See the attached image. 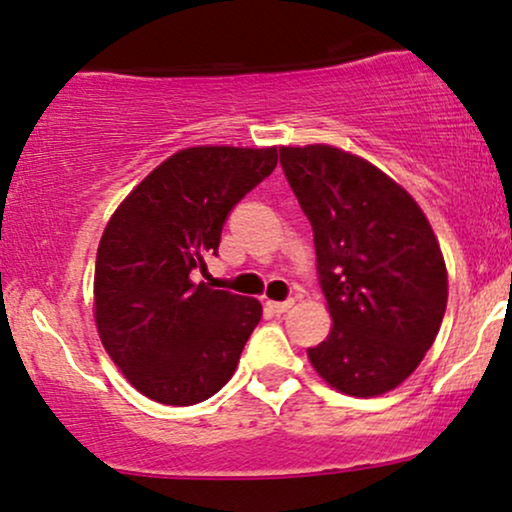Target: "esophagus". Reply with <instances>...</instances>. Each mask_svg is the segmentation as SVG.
Returning <instances> with one entry per match:
<instances>
[{
    "label": "esophagus",
    "instance_id": "34e87169",
    "mask_svg": "<svg viewBox=\"0 0 512 512\" xmlns=\"http://www.w3.org/2000/svg\"><path fill=\"white\" fill-rule=\"evenodd\" d=\"M267 310L274 312V315H283V312H288L293 307V300H283V303H276V300H267Z\"/></svg>",
    "mask_w": 512,
    "mask_h": 512
}]
</instances>
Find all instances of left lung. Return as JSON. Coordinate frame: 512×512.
<instances>
[{"label":"left lung","mask_w":512,"mask_h":512,"mask_svg":"<svg viewBox=\"0 0 512 512\" xmlns=\"http://www.w3.org/2000/svg\"><path fill=\"white\" fill-rule=\"evenodd\" d=\"M279 155L315 233L319 286L334 319L307 357L341 393L381 396L415 372L446 312L448 276L432 226L365 159L329 145Z\"/></svg>","instance_id":"1"}]
</instances>
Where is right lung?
<instances>
[{
  "instance_id": "1",
  "label": "right lung",
  "mask_w": 512,
  "mask_h": 512,
  "mask_svg": "<svg viewBox=\"0 0 512 512\" xmlns=\"http://www.w3.org/2000/svg\"><path fill=\"white\" fill-rule=\"evenodd\" d=\"M276 147H188L133 190L102 233L95 322L102 346L143 396L212 398L262 319L255 298L195 283L233 207L276 169Z\"/></svg>"
}]
</instances>
